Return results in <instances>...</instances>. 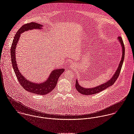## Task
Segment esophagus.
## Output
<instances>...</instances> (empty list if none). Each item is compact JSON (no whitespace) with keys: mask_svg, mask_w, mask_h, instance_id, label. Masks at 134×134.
<instances>
[{"mask_svg":"<svg viewBox=\"0 0 134 134\" xmlns=\"http://www.w3.org/2000/svg\"><path fill=\"white\" fill-rule=\"evenodd\" d=\"M71 68L73 69V68H74V66L73 65H71Z\"/></svg>","mask_w":134,"mask_h":134,"instance_id":"esophagus-1","label":"esophagus"}]
</instances>
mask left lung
Masks as SVG:
<instances>
[{"mask_svg": "<svg viewBox=\"0 0 134 134\" xmlns=\"http://www.w3.org/2000/svg\"><path fill=\"white\" fill-rule=\"evenodd\" d=\"M118 40L119 41V42L120 43V44L122 47V55L121 59L119 63V64L118 65V67L116 72L113 76V77L111 78V79H110V80H108L107 82H106L102 85H100L96 87H92V88H85V87H83V86H81V85H79L78 80L76 79L75 87L78 92H79L81 94H83L85 95H91L96 94L97 93H98L105 90L106 88H107L110 86L113 85L115 82V81H116L117 79L118 78V77L120 74V73L122 66L123 61H124V55H125V48H124V43H123L121 37H118Z\"/></svg>", "mask_w": 134, "mask_h": 134, "instance_id": "8db88e82", "label": "left lung"}]
</instances>
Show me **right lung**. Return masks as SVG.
I'll return each mask as SVG.
<instances>
[{
  "label": "right lung",
  "instance_id": "add662e5",
  "mask_svg": "<svg viewBox=\"0 0 134 134\" xmlns=\"http://www.w3.org/2000/svg\"><path fill=\"white\" fill-rule=\"evenodd\" d=\"M42 25L38 24L36 23H30L23 25L17 31V33L14 37L12 44L11 48V57L13 68L17 78V79L24 88L26 91L35 93L37 95H44L49 94L53 90H54L57 85L58 80L62 73L64 71V69H55L50 73L47 80L42 83H35L27 80L24 76L19 72L17 67L16 60L15 57V49L16 45L19 40L20 34L28 30L33 29H41Z\"/></svg>",
  "mask_w": 134,
  "mask_h": 134
}]
</instances>
